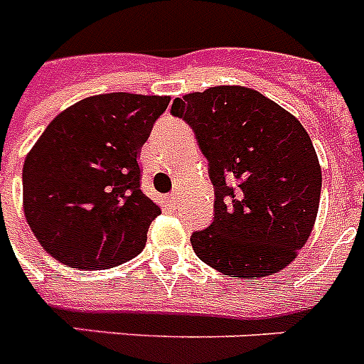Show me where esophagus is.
<instances>
[{"label":"esophagus","mask_w":364,"mask_h":364,"mask_svg":"<svg viewBox=\"0 0 364 364\" xmlns=\"http://www.w3.org/2000/svg\"><path fill=\"white\" fill-rule=\"evenodd\" d=\"M166 202L170 208H177V203L181 202V194H179V192H172V194L166 198Z\"/></svg>","instance_id":"34e87169"}]
</instances>
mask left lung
<instances>
[{"label":"left lung","instance_id":"1","mask_svg":"<svg viewBox=\"0 0 364 364\" xmlns=\"http://www.w3.org/2000/svg\"><path fill=\"white\" fill-rule=\"evenodd\" d=\"M209 162L215 217L194 232L198 258L218 273L258 279L284 269L309 241L321 168L310 136L282 106L243 85L176 99Z\"/></svg>","mask_w":364,"mask_h":364}]
</instances>
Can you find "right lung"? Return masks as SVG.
Instances as JSON below:
<instances>
[{
  "mask_svg": "<svg viewBox=\"0 0 364 364\" xmlns=\"http://www.w3.org/2000/svg\"><path fill=\"white\" fill-rule=\"evenodd\" d=\"M170 97L105 93L52 119L22 170L23 213L44 250L76 269L140 254L161 208L141 192L138 155Z\"/></svg>",
  "mask_w": 364,
  "mask_h": 364,
  "instance_id": "1",
  "label": "right lung"
}]
</instances>
